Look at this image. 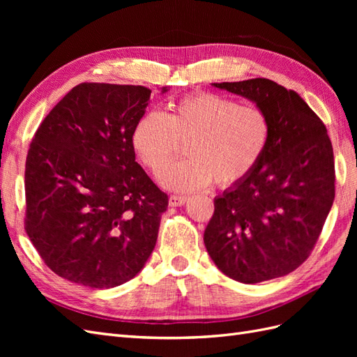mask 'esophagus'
I'll return each mask as SVG.
<instances>
[{
	"mask_svg": "<svg viewBox=\"0 0 357 357\" xmlns=\"http://www.w3.org/2000/svg\"><path fill=\"white\" fill-rule=\"evenodd\" d=\"M188 201V197H177V195H172L169 197V205L171 207H181V205H185Z\"/></svg>",
	"mask_w": 357,
	"mask_h": 357,
	"instance_id": "obj_1",
	"label": "esophagus"
}]
</instances>
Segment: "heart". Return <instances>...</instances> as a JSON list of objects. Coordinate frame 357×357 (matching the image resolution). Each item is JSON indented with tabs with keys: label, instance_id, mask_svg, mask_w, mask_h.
Wrapping results in <instances>:
<instances>
[{
	"label": "heart",
	"instance_id": "1",
	"mask_svg": "<svg viewBox=\"0 0 357 357\" xmlns=\"http://www.w3.org/2000/svg\"><path fill=\"white\" fill-rule=\"evenodd\" d=\"M271 125L256 105L201 92L152 112L137 122L131 146L139 162L159 176L185 145L188 158L167 169L160 185L174 192L199 190L215 180L238 185L256 168L268 147Z\"/></svg>",
	"mask_w": 357,
	"mask_h": 357
}]
</instances>
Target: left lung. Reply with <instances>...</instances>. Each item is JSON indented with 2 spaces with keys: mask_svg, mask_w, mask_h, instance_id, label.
<instances>
[{
  "mask_svg": "<svg viewBox=\"0 0 357 357\" xmlns=\"http://www.w3.org/2000/svg\"><path fill=\"white\" fill-rule=\"evenodd\" d=\"M262 109L268 147L238 185L214 198L204 244L220 271L255 284L287 275L314 247L335 198L326 126L295 92L268 79L211 83Z\"/></svg>",
  "mask_w": 357,
  "mask_h": 357,
  "instance_id": "left-lung-1",
  "label": "left lung"
}]
</instances>
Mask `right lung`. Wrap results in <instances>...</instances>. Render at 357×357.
<instances>
[{
  "mask_svg": "<svg viewBox=\"0 0 357 357\" xmlns=\"http://www.w3.org/2000/svg\"><path fill=\"white\" fill-rule=\"evenodd\" d=\"M150 93L143 86L82 83L32 138L25 229L45 264L68 282L121 286L156 245L168 197L137 164L131 146Z\"/></svg>",
  "mask_w": 357,
  "mask_h": 357,
  "instance_id": "1",
  "label": "right lung"
}]
</instances>
